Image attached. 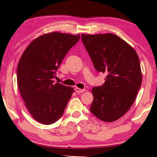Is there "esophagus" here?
Here are the masks:
<instances>
[{"label":"esophagus","mask_w":157,"mask_h":157,"mask_svg":"<svg viewBox=\"0 0 157 157\" xmlns=\"http://www.w3.org/2000/svg\"><path fill=\"white\" fill-rule=\"evenodd\" d=\"M74 90H75V91L76 93H78V94H81V93H83L85 91L84 89H81L78 88V87H75V88L74 89Z\"/></svg>","instance_id":"34e87169"}]
</instances>
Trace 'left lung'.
I'll use <instances>...</instances> for the list:
<instances>
[{"mask_svg":"<svg viewBox=\"0 0 157 157\" xmlns=\"http://www.w3.org/2000/svg\"><path fill=\"white\" fill-rule=\"evenodd\" d=\"M81 36L95 69L107 75L102 86L92 89L90 111L101 121L113 122L128 111L141 85L139 56L116 34H82Z\"/></svg>","mask_w":157,"mask_h":157,"instance_id":"1","label":"left lung"}]
</instances>
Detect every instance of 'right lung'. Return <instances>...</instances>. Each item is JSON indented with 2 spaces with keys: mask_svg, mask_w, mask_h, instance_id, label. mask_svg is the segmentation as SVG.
<instances>
[{
  "mask_svg": "<svg viewBox=\"0 0 157 157\" xmlns=\"http://www.w3.org/2000/svg\"><path fill=\"white\" fill-rule=\"evenodd\" d=\"M79 34L53 32L37 37L26 48L17 66V84L25 105L39 123L50 124L62 117L74 92L53 82L56 71Z\"/></svg>",
  "mask_w": 157,
  "mask_h": 157,
  "instance_id": "add662e5",
  "label": "right lung"
}]
</instances>
